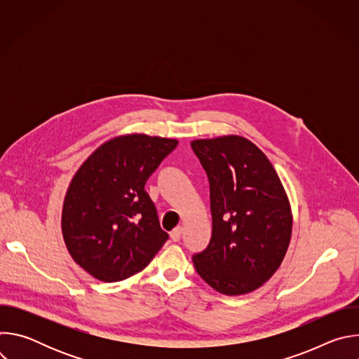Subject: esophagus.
<instances>
[{"label": "esophagus", "mask_w": 359, "mask_h": 359, "mask_svg": "<svg viewBox=\"0 0 359 359\" xmlns=\"http://www.w3.org/2000/svg\"><path fill=\"white\" fill-rule=\"evenodd\" d=\"M182 233H183V229H182V227H176V229H173V230H172V233H170L172 240H173V241H179V240L182 238Z\"/></svg>", "instance_id": "34e87169"}]
</instances>
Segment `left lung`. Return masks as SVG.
Listing matches in <instances>:
<instances>
[{
    "label": "left lung",
    "instance_id": "1",
    "mask_svg": "<svg viewBox=\"0 0 359 359\" xmlns=\"http://www.w3.org/2000/svg\"><path fill=\"white\" fill-rule=\"evenodd\" d=\"M210 186L212 238L193 254L198 276L216 291L240 295L262 287L287 252L292 219L278 175L241 136L190 143Z\"/></svg>",
    "mask_w": 359,
    "mask_h": 359
}]
</instances>
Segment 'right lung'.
<instances>
[{
	"mask_svg": "<svg viewBox=\"0 0 359 359\" xmlns=\"http://www.w3.org/2000/svg\"><path fill=\"white\" fill-rule=\"evenodd\" d=\"M176 146L158 136L116 137L74 176L62 234L72 259L95 278L115 283L142 271L169 238L144 184Z\"/></svg>",
	"mask_w": 359,
	"mask_h": 359,
	"instance_id": "obj_1",
	"label": "right lung"
}]
</instances>
